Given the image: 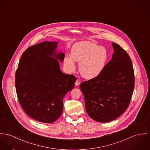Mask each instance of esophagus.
Segmentation results:
<instances>
[{"mask_svg":"<svg viewBox=\"0 0 150 150\" xmlns=\"http://www.w3.org/2000/svg\"><path fill=\"white\" fill-rule=\"evenodd\" d=\"M75 86H79L80 84H81V81H79V80H77V81H76V82H75Z\"/></svg>","mask_w":150,"mask_h":150,"instance_id":"34e87169","label":"esophagus"}]
</instances>
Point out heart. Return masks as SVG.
Segmentation results:
<instances>
[{
	"label": "heart",
	"mask_w": 150,
	"mask_h": 150,
	"mask_svg": "<svg viewBox=\"0 0 150 150\" xmlns=\"http://www.w3.org/2000/svg\"><path fill=\"white\" fill-rule=\"evenodd\" d=\"M108 52L103 47L90 41L76 43L71 50V56L64 58V65L69 72L76 69L75 62L79 63V70L86 79H91L99 76L105 68Z\"/></svg>",
	"instance_id": "heart-1"
}]
</instances>
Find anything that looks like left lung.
<instances>
[{
	"label": "left lung",
	"instance_id": "1",
	"mask_svg": "<svg viewBox=\"0 0 150 150\" xmlns=\"http://www.w3.org/2000/svg\"><path fill=\"white\" fill-rule=\"evenodd\" d=\"M112 45L114 50L112 59L102 73L80 85L88 115L101 123L112 121L127 110L135 86L129 55L119 45Z\"/></svg>",
	"mask_w": 150,
	"mask_h": 150
}]
</instances>
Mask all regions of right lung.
Instances as JSON below:
<instances>
[{
    "label": "right lung",
    "instance_id": "obj_1",
    "mask_svg": "<svg viewBox=\"0 0 150 150\" xmlns=\"http://www.w3.org/2000/svg\"><path fill=\"white\" fill-rule=\"evenodd\" d=\"M57 42H43L28 47L22 54L15 74L19 103L35 120L46 123L61 115L63 99L72 90L76 78L60 69L64 54L57 53Z\"/></svg>",
    "mask_w": 150,
    "mask_h": 150
}]
</instances>
